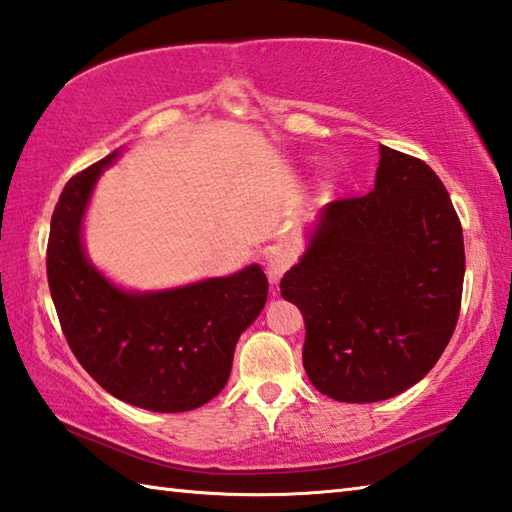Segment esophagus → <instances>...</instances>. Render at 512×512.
Listing matches in <instances>:
<instances>
[{
    "instance_id": "1",
    "label": "esophagus",
    "mask_w": 512,
    "mask_h": 512,
    "mask_svg": "<svg viewBox=\"0 0 512 512\" xmlns=\"http://www.w3.org/2000/svg\"><path fill=\"white\" fill-rule=\"evenodd\" d=\"M293 266V257L286 253V250H277L271 257H268L266 262V273H268V280L273 284H277L282 280V275L288 271V268Z\"/></svg>"
}]
</instances>
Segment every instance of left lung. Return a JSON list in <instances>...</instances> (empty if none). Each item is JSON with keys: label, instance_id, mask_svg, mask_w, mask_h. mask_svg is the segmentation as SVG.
Returning a JSON list of instances; mask_svg holds the SVG:
<instances>
[{"label": "left lung", "instance_id": "1", "mask_svg": "<svg viewBox=\"0 0 512 512\" xmlns=\"http://www.w3.org/2000/svg\"><path fill=\"white\" fill-rule=\"evenodd\" d=\"M463 230L430 165L380 145L374 190L320 210L282 277L302 311V362L318 392L376 403L416 385L457 327Z\"/></svg>", "mask_w": 512, "mask_h": 512}]
</instances>
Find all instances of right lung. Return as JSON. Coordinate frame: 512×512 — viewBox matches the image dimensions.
I'll return each mask as SVG.
<instances>
[{
	"mask_svg": "<svg viewBox=\"0 0 512 512\" xmlns=\"http://www.w3.org/2000/svg\"><path fill=\"white\" fill-rule=\"evenodd\" d=\"M118 152L71 176L51 217L46 277L64 336L87 374L111 396L152 412H188L226 387L241 333L262 313L259 264L167 291L111 284L89 262L82 219Z\"/></svg>",
	"mask_w": 512,
	"mask_h": 512,
	"instance_id": "right-lung-1",
	"label": "right lung"
}]
</instances>
